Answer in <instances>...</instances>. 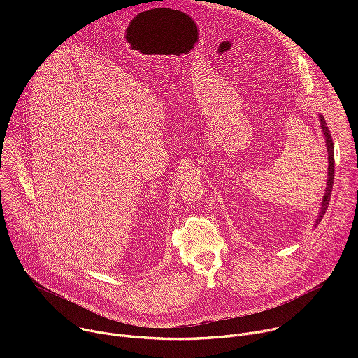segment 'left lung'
<instances>
[{
  "label": "left lung",
  "mask_w": 358,
  "mask_h": 358,
  "mask_svg": "<svg viewBox=\"0 0 358 358\" xmlns=\"http://www.w3.org/2000/svg\"><path fill=\"white\" fill-rule=\"evenodd\" d=\"M319 122H320V127L324 136V141H326V148H327V159H329V167H327V181H326V188H324V195L320 203V210H319V215L316 218L315 222V228L320 224V221L323 220L326 210L329 207L330 202V196H331V188H333V181H334V147H333V138L330 134V130L327 127V123L324 120V117L322 115H319Z\"/></svg>",
  "instance_id": "left-lung-1"
}]
</instances>
